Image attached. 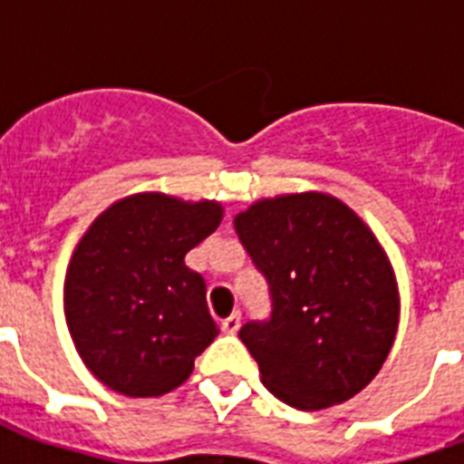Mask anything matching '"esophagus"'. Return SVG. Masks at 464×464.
I'll return each mask as SVG.
<instances>
[{
  "instance_id": "1",
  "label": "esophagus",
  "mask_w": 464,
  "mask_h": 464,
  "mask_svg": "<svg viewBox=\"0 0 464 464\" xmlns=\"http://www.w3.org/2000/svg\"><path fill=\"white\" fill-rule=\"evenodd\" d=\"M221 330H224L226 334H236V332L240 330V315H238V313H233V315L226 317L224 323H221Z\"/></svg>"
}]
</instances>
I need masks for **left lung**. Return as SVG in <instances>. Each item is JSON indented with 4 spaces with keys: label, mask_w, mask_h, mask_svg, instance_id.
I'll return each instance as SVG.
<instances>
[{
    "label": "left lung",
    "mask_w": 464,
    "mask_h": 464,
    "mask_svg": "<svg viewBox=\"0 0 464 464\" xmlns=\"http://www.w3.org/2000/svg\"><path fill=\"white\" fill-rule=\"evenodd\" d=\"M233 226L272 294L267 323L240 327L265 388L305 411L359 395L400 324L397 276L381 240L352 207L315 189L257 199Z\"/></svg>",
    "instance_id": "1"
}]
</instances>
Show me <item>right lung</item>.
Listing matches in <instances>:
<instances>
[{"label": "right lung", "mask_w": 464, "mask_h": 464, "mask_svg": "<svg viewBox=\"0 0 464 464\" xmlns=\"http://www.w3.org/2000/svg\"><path fill=\"white\" fill-rule=\"evenodd\" d=\"M217 199L137 192L101 211L64 276V317L83 366L127 397H160L188 381L218 334L202 275L185 255L217 231Z\"/></svg>", "instance_id": "obj_1"}]
</instances>
